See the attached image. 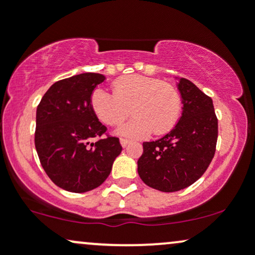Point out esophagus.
<instances>
[{"label":"esophagus","instance_id":"obj_1","mask_svg":"<svg viewBox=\"0 0 255 255\" xmlns=\"http://www.w3.org/2000/svg\"><path fill=\"white\" fill-rule=\"evenodd\" d=\"M120 142H121L122 147H127V146L130 144V140H128V139H124V137H122V139L120 140Z\"/></svg>","mask_w":255,"mask_h":255}]
</instances>
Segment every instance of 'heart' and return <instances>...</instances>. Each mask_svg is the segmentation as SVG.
Wrapping results in <instances>:
<instances>
[{
	"label": "heart",
	"instance_id": "obj_1",
	"mask_svg": "<svg viewBox=\"0 0 255 255\" xmlns=\"http://www.w3.org/2000/svg\"><path fill=\"white\" fill-rule=\"evenodd\" d=\"M91 108L107 126H119L131 114L129 122L118 134L142 139L153 131L156 135L170 131L180 120L182 98L171 84L144 75H127L113 84V95L97 89L91 96Z\"/></svg>",
	"mask_w": 255,
	"mask_h": 255
}]
</instances>
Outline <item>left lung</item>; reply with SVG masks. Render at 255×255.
I'll use <instances>...</instances> for the list:
<instances>
[{"instance_id": "8db88e82", "label": "left lung", "mask_w": 255, "mask_h": 255, "mask_svg": "<svg viewBox=\"0 0 255 255\" xmlns=\"http://www.w3.org/2000/svg\"><path fill=\"white\" fill-rule=\"evenodd\" d=\"M182 116L174 129L156 141L142 144L139 176L151 188L177 192L199 180L216 152L218 120L212 99L192 81L181 78Z\"/></svg>"}]
</instances>
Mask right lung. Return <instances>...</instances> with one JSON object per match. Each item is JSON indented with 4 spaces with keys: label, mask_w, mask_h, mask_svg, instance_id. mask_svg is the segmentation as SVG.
<instances>
[{
    "label": "right lung",
    "mask_w": 255,
    "mask_h": 255,
    "mask_svg": "<svg viewBox=\"0 0 255 255\" xmlns=\"http://www.w3.org/2000/svg\"><path fill=\"white\" fill-rule=\"evenodd\" d=\"M105 80L98 73H83L57 81L37 107L34 145L40 164L60 188L84 193L97 188L110 175L121 153L119 137L107 133L91 108L93 90Z\"/></svg>",
    "instance_id": "add662e5"
}]
</instances>
